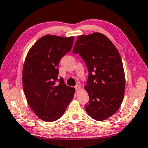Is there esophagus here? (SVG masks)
I'll use <instances>...</instances> for the list:
<instances>
[{
	"label": "esophagus",
	"instance_id": "1",
	"mask_svg": "<svg viewBox=\"0 0 148 148\" xmlns=\"http://www.w3.org/2000/svg\"><path fill=\"white\" fill-rule=\"evenodd\" d=\"M75 88H76V91H78V90H80V85H76V86H75Z\"/></svg>",
	"mask_w": 148,
	"mask_h": 148
}]
</instances>
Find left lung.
<instances>
[{
	"mask_svg": "<svg viewBox=\"0 0 148 148\" xmlns=\"http://www.w3.org/2000/svg\"><path fill=\"white\" fill-rule=\"evenodd\" d=\"M72 52L80 55L88 71L86 112L96 121L108 119L119 109L125 95V72L119 51L108 37L95 32L78 36Z\"/></svg>",
	"mask_w": 148,
	"mask_h": 148,
	"instance_id": "left-lung-1",
	"label": "left lung"
}]
</instances>
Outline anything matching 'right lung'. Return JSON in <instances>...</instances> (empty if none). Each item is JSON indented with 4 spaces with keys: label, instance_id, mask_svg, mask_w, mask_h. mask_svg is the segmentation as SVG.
<instances>
[{
    "label": "right lung",
    "instance_id": "obj_1",
    "mask_svg": "<svg viewBox=\"0 0 148 148\" xmlns=\"http://www.w3.org/2000/svg\"><path fill=\"white\" fill-rule=\"evenodd\" d=\"M74 37L45 35L31 47L23 67V91L28 105L39 119L53 122L62 116L75 88L58 79L61 59L72 49Z\"/></svg>",
    "mask_w": 148,
    "mask_h": 148
}]
</instances>
